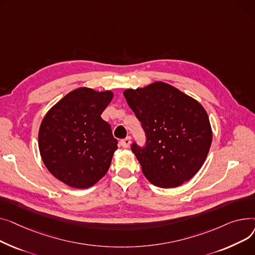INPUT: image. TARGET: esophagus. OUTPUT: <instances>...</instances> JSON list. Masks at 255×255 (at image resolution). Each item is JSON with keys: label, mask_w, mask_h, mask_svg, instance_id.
<instances>
[{"label": "esophagus", "mask_w": 255, "mask_h": 255, "mask_svg": "<svg viewBox=\"0 0 255 255\" xmlns=\"http://www.w3.org/2000/svg\"><path fill=\"white\" fill-rule=\"evenodd\" d=\"M130 143H131L130 137H128V138H126V139H124V140L121 141V145H122L124 148H128V147L130 146Z\"/></svg>", "instance_id": "esophagus-1"}]
</instances>
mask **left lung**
Returning a JSON list of instances; mask_svg holds the SVG:
<instances>
[{
  "instance_id": "obj_1",
  "label": "left lung",
  "mask_w": 255,
  "mask_h": 255,
  "mask_svg": "<svg viewBox=\"0 0 255 255\" xmlns=\"http://www.w3.org/2000/svg\"><path fill=\"white\" fill-rule=\"evenodd\" d=\"M146 132V145L132 144L147 180L174 188L202 168L212 143V128L202 105L171 84L155 81L124 92Z\"/></svg>"
}]
</instances>
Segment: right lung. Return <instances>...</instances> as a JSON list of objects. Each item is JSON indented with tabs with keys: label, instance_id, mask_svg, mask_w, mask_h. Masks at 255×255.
<instances>
[{
	"label": "right lung",
	"instance_id": "add662e5",
	"mask_svg": "<svg viewBox=\"0 0 255 255\" xmlns=\"http://www.w3.org/2000/svg\"><path fill=\"white\" fill-rule=\"evenodd\" d=\"M113 97L111 91L78 87L43 117L38 133L41 158L66 185L88 188L108 172L117 141L101 114Z\"/></svg>",
	"mask_w": 255,
	"mask_h": 255
}]
</instances>
